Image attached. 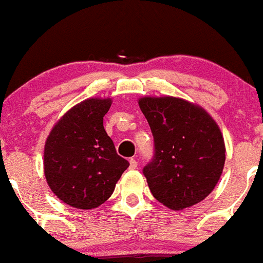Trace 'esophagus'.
<instances>
[{
  "label": "esophagus",
  "mask_w": 263,
  "mask_h": 263,
  "mask_svg": "<svg viewBox=\"0 0 263 263\" xmlns=\"http://www.w3.org/2000/svg\"><path fill=\"white\" fill-rule=\"evenodd\" d=\"M129 168H131V170H136V168H137V161H136V159H129Z\"/></svg>",
  "instance_id": "1"
}]
</instances>
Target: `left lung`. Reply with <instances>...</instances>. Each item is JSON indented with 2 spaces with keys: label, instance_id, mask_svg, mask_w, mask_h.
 I'll return each mask as SVG.
<instances>
[{
  "label": "left lung",
  "instance_id": "8db88e82",
  "mask_svg": "<svg viewBox=\"0 0 263 263\" xmlns=\"http://www.w3.org/2000/svg\"><path fill=\"white\" fill-rule=\"evenodd\" d=\"M138 105L155 137V158L143 168L153 197L172 210L200 203L224 170L219 125L205 108L174 96H143Z\"/></svg>",
  "mask_w": 263,
  "mask_h": 263
}]
</instances>
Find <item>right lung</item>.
<instances>
[{
	"instance_id": "1",
	"label": "right lung",
	"mask_w": 263,
	"mask_h": 263,
	"mask_svg": "<svg viewBox=\"0 0 263 263\" xmlns=\"http://www.w3.org/2000/svg\"><path fill=\"white\" fill-rule=\"evenodd\" d=\"M112 100L91 98L68 110L44 144V176L63 203L90 210L114 193L129 163L120 157L104 128Z\"/></svg>"
}]
</instances>
